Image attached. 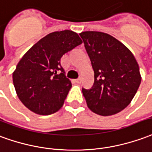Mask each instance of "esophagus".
Returning a JSON list of instances; mask_svg holds the SVG:
<instances>
[{
  "instance_id": "1",
  "label": "esophagus",
  "mask_w": 152,
  "mask_h": 152,
  "mask_svg": "<svg viewBox=\"0 0 152 152\" xmlns=\"http://www.w3.org/2000/svg\"><path fill=\"white\" fill-rule=\"evenodd\" d=\"M75 82H76L77 83H81V78H77V79L75 80Z\"/></svg>"
}]
</instances>
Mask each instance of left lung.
Wrapping results in <instances>:
<instances>
[{"mask_svg": "<svg viewBox=\"0 0 152 152\" xmlns=\"http://www.w3.org/2000/svg\"><path fill=\"white\" fill-rule=\"evenodd\" d=\"M94 70V83L83 88L88 108L102 116L120 112L129 105L141 83L139 66L127 47L107 33H79Z\"/></svg>", "mask_w": 152, "mask_h": 152, "instance_id": "left-lung-1", "label": "left lung"}]
</instances>
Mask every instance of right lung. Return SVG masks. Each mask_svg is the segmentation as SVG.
Instances as JSON below:
<instances>
[{
	"instance_id": "add662e5",
	"label": "right lung",
	"mask_w": 152,
	"mask_h": 152,
	"mask_svg": "<svg viewBox=\"0 0 152 152\" xmlns=\"http://www.w3.org/2000/svg\"><path fill=\"white\" fill-rule=\"evenodd\" d=\"M83 43L70 30L54 32L39 40L24 54L13 73L19 100L31 111L48 115L63 106L69 89L61 64L63 55Z\"/></svg>"
}]
</instances>
